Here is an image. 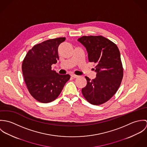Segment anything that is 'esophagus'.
<instances>
[{"mask_svg": "<svg viewBox=\"0 0 147 147\" xmlns=\"http://www.w3.org/2000/svg\"><path fill=\"white\" fill-rule=\"evenodd\" d=\"M71 76L72 78H77L79 77V76L76 75H75V74H72V75H71Z\"/></svg>", "mask_w": 147, "mask_h": 147, "instance_id": "34e87169", "label": "esophagus"}]
</instances>
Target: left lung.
Returning a JSON list of instances; mask_svg holds the SVG:
<instances>
[{
    "instance_id": "left-lung-1",
    "label": "left lung",
    "mask_w": 147,
    "mask_h": 147,
    "mask_svg": "<svg viewBox=\"0 0 147 147\" xmlns=\"http://www.w3.org/2000/svg\"><path fill=\"white\" fill-rule=\"evenodd\" d=\"M78 41L85 47L90 62L96 63V78L85 76L86 85L82 90L84 98L92 105L102 104L118 89L123 76L121 54L117 46L101 36H83Z\"/></svg>"
}]
</instances>
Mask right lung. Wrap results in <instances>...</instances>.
<instances>
[{
  "label": "right lung",
  "instance_id": "add662e5",
  "mask_svg": "<svg viewBox=\"0 0 147 147\" xmlns=\"http://www.w3.org/2000/svg\"><path fill=\"white\" fill-rule=\"evenodd\" d=\"M65 40V37H60L34 45L22 62L25 84L30 94L39 102L49 103L55 100L69 80V75H59L51 69V65L59 59L58 46Z\"/></svg>",
  "mask_w": 147,
  "mask_h": 147
}]
</instances>
